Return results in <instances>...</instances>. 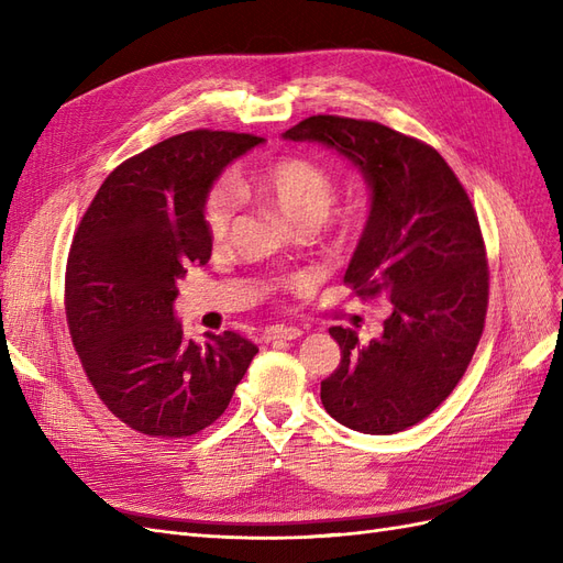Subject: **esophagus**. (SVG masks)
Listing matches in <instances>:
<instances>
[{
	"label": "esophagus",
	"mask_w": 563,
	"mask_h": 563,
	"mask_svg": "<svg viewBox=\"0 0 563 563\" xmlns=\"http://www.w3.org/2000/svg\"><path fill=\"white\" fill-rule=\"evenodd\" d=\"M300 335H302V331L296 329V327H272V329H267L263 333L265 343H279V340H296Z\"/></svg>",
	"instance_id": "34e87169"
}]
</instances>
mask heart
I'll use <instances>...</instances> for the list:
<instances>
[{
    "instance_id": "1",
    "label": "heart",
    "mask_w": 563,
    "mask_h": 563,
    "mask_svg": "<svg viewBox=\"0 0 563 563\" xmlns=\"http://www.w3.org/2000/svg\"><path fill=\"white\" fill-rule=\"evenodd\" d=\"M234 195L277 209L298 228H347L352 218L347 211L331 209L335 199V178L327 166L308 157H282L253 168L249 174L232 176L230 185L216 183L203 195L201 223L211 244H223L228 240L234 216ZM305 284H308L305 277L288 282L277 279L267 282L265 291H291Z\"/></svg>"
}]
</instances>
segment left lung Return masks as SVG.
<instances>
[{"label": "left lung", "instance_id": "8db88e82", "mask_svg": "<svg viewBox=\"0 0 563 563\" xmlns=\"http://www.w3.org/2000/svg\"><path fill=\"white\" fill-rule=\"evenodd\" d=\"M284 139L335 147L362 168L373 203L345 284L391 302L366 345L354 329H329L340 364L321 404L364 434L413 428L446 401L484 333L488 261L470 195L432 145L368 119L314 114Z\"/></svg>", "mask_w": 563, "mask_h": 563}]
</instances>
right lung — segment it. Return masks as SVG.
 Wrapping results in <instances>:
<instances>
[{
	"mask_svg": "<svg viewBox=\"0 0 563 563\" xmlns=\"http://www.w3.org/2000/svg\"><path fill=\"white\" fill-rule=\"evenodd\" d=\"M258 143L211 129L172 135L119 164L75 230L67 329L96 395L135 432L180 439L209 428L258 352L234 331L195 340L174 317L187 267L211 258L203 195Z\"/></svg>",
	"mask_w": 563,
	"mask_h": 563,
	"instance_id": "right-lung-1",
	"label": "right lung"
}]
</instances>
